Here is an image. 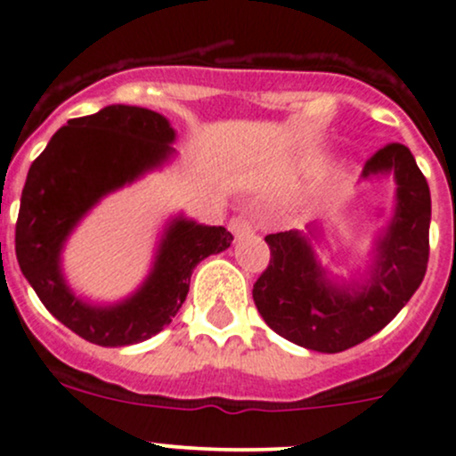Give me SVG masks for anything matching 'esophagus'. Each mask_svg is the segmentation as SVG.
Masks as SVG:
<instances>
[{
  "mask_svg": "<svg viewBox=\"0 0 456 456\" xmlns=\"http://www.w3.org/2000/svg\"><path fill=\"white\" fill-rule=\"evenodd\" d=\"M230 230H232V234L237 239H241L243 234H248V232H252V224L248 222L246 217H234L232 222H230Z\"/></svg>",
  "mask_w": 456,
  "mask_h": 456,
  "instance_id": "obj_1",
  "label": "esophagus"
}]
</instances>
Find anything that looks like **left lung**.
Instances as JSON below:
<instances>
[{"label": "left lung", "mask_w": 456, "mask_h": 456, "mask_svg": "<svg viewBox=\"0 0 456 456\" xmlns=\"http://www.w3.org/2000/svg\"><path fill=\"white\" fill-rule=\"evenodd\" d=\"M393 175L395 213L375 243L367 281L336 285L316 261L307 234H267L270 265L256 279V309L285 340L321 354H340L378 333L400 314L428 267L430 189L411 149L391 142L375 151L362 177ZM314 234V232H312Z\"/></svg>", "instance_id": "1"}]
</instances>
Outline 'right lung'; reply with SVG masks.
<instances>
[{
	"label": "right lung",
	"mask_w": 456,
	"mask_h": 456,
	"mask_svg": "<svg viewBox=\"0 0 456 456\" xmlns=\"http://www.w3.org/2000/svg\"><path fill=\"white\" fill-rule=\"evenodd\" d=\"M173 140L175 131L158 111L110 105L61 126L28 171L15 230L19 267L56 321L94 345H135L162 331L186 300L197 263L232 241L224 226L177 217L134 297L101 307L65 283L61 250L74 226L101 197L167 162Z\"/></svg>",
	"instance_id": "obj_1"
}]
</instances>
